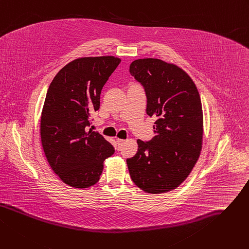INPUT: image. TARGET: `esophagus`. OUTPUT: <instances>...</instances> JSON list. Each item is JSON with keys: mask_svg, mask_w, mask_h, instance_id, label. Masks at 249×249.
<instances>
[{"mask_svg": "<svg viewBox=\"0 0 249 249\" xmlns=\"http://www.w3.org/2000/svg\"><path fill=\"white\" fill-rule=\"evenodd\" d=\"M125 143V140L123 139H117V144H118V148L120 149L122 147V145Z\"/></svg>", "mask_w": 249, "mask_h": 249, "instance_id": "obj_1", "label": "esophagus"}]
</instances>
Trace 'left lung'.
Here are the masks:
<instances>
[{
	"label": "left lung",
	"instance_id": "obj_1",
	"mask_svg": "<svg viewBox=\"0 0 249 249\" xmlns=\"http://www.w3.org/2000/svg\"><path fill=\"white\" fill-rule=\"evenodd\" d=\"M130 74L147 96V114L156 118L155 136L137 140L138 151L127 159L132 181L143 191L159 194L177 188L199 158L203 139V112L199 92L178 66L160 59H138Z\"/></svg>",
	"mask_w": 249,
	"mask_h": 249
}]
</instances>
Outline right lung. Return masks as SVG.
I'll list each match as a JSON object with an SVG mask.
<instances>
[{"instance_id":"1","label":"right lung","mask_w":249,"mask_h":249,"mask_svg":"<svg viewBox=\"0 0 249 249\" xmlns=\"http://www.w3.org/2000/svg\"><path fill=\"white\" fill-rule=\"evenodd\" d=\"M121 60L83 57L57 73L41 114L44 153L53 171L71 187L88 188L100 179L104 160L115 152L98 132L88 130L90 116L100 108V94Z\"/></svg>"}]
</instances>
